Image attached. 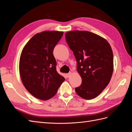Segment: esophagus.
I'll return each mask as SVG.
<instances>
[{"label":"esophagus","mask_w":132,"mask_h":132,"mask_svg":"<svg viewBox=\"0 0 132 132\" xmlns=\"http://www.w3.org/2000/svg\"><path fill=\"white\" fill-rule=\"evenodd\" d=\"M71 72L68 73V74H66V77L68 78H70L71 77Z\"/></svg>","instance_id":"1"}]
</instances>
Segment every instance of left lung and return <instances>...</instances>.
<instances>
[{
  "mask_svg": "<svg viewBox=\"0 0 132 132\" xmlns=\"http://www.w3.org/2000/svg\"><path fill=\"white\" fill-rule=\"evenodd\" d=\"M66 42L77 62L82 82L77 94L90 100L100 94L109 84L113 70L112 48L105 38L86 31H72L65 34Z\"/></svg>",
  "mask_w": 132,
  "mask_h": 132,
  "instance_id": "8db88e82",
  "label": "left lung"
}]
</instances>
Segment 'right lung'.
Wrapping results in <instances>:
<instances>
[{"label": "right lung", "instance_id": "add662e5", "mask_svg": "<svg viewBox=\"0 0 132 132\" xmlns=\"http://www.w3.org/2000/svg\"><path fill=\"white\" fill-rule=\"evenodd\" d=\"M63 32L46 31L35 35L23 47L19 71L23 86L36 98L45 101L53 97L65 80L56 70L53 52Z\"/></svg>", "mask_w": 132, "mask_h": 132}]
</instances>
